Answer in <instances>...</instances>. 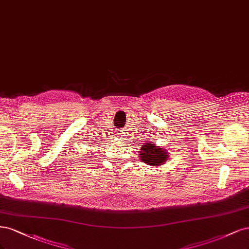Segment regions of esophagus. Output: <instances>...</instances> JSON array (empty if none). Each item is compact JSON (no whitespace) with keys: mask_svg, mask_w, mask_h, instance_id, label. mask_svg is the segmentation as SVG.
<instances>
[{"mask_svg":"<svg viewBox=\"0 0 249 249\" xmlns=\"http://www.w3.org/2000/svg\"><path fill=\"white\" fill-rule=\"evenodd\" d=\"M120 136H121V135H120Z\"/></svg>","mask_w":249,"mask_h":249,"instance_id":"obj_1","label":"esophagus"}]
</instances>
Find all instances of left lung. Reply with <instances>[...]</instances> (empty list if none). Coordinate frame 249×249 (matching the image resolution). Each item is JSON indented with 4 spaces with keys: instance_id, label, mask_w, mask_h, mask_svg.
<instances>
[{
    "instance_id": "left-lung-1",
    "label": "left lung",
    "mask_w": 249,
    "mask_h": 249,
    "mask_svg": "<svg viewBox=\"0 0 249 249\" xmlns=\"http://www.w3.org/2000/svg\"><path fill=\"white\" fill-rule=\"evenodd\" d=\"M141 161L151 166H159L165 163L168 160V152L161 146H157L151 142H147L139 151Z\"/></svg>"
}]
</instances>
